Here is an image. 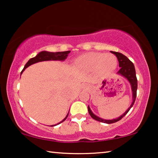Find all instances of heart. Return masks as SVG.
Instances as JSON below:
<instances>
[{"mask_svg": "<svg viewBox=\"0 0 158 158\" xmlns=\"http://www.w3.org/2000/svg\"><path fill=\"white\" fill-rule=\"evenodd\" d=\"M77 68L80 70L97 72L105 75L114 72L117 66V59L113 54L104 53L90 52L79 56L75 61Z\"/></svg>", "mask_w": 158, "mask_h": 158, "instance_id": "b5f03b06", "label": "heart"}]
</instances>
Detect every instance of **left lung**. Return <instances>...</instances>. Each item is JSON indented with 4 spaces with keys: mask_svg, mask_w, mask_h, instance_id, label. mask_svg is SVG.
<instances>
[{
    "mask_svg": "<svg viewBox=\"0 0 158 158\" xmlns=\"http://www.w3.org/2000/svg\"><path fill=\"white\" fill-rule=\"evenodd\" d=\"M112 54H115V56H117L119 61V66L120 67V69L117 72V74L120 75V76H123L126 79H127V81L130 82L131 89H132V104H131V105L130 106V107L126 110L125 112L123 113L121 116L117 117V118L113 119H104L97 117V115H95L94 113L92 112L89 106H88V112L89 113L90 116L92 117L93 119L98 122H101V123H104L106 124H112V123H116V122H118L119 120H120L123 117L125 116L127 113L130 111V110L132 108V106L135 103V99H136V96H137V79L136 77V72H135L134 64H133L132 62L127 57L124 56V55H123V54H121V53L115 52H112Z\"/></svg>",
    "mask_w": 158,
    "mask_h": 158,
    "instance_id": "1",
    "label": "left lung"
}]
</instances>
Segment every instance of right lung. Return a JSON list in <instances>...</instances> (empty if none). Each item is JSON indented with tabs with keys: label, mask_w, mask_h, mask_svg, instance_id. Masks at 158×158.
<instances>
[{
	"label": "right lung",
	"mask_w": 158,
	"mask_h": 158,
	"mask_svg": "<svg viewBox=\"0 0 158 158\" xmlns=\"http://www.w3.org/2000/svg\"><path fill=\"white\" fill-rule=\"evenodd\" d=\"M69 53H70V51H66V52H46V51H43V52H39L35 57L31 58V59L28 60L27 63L26 64L25 66H24L23 69L22 70V72H21V74H22L23 71L25 70L26 68L28 67V66L32 65V64H34L38 63V62L44 61H64V60L67 58ZM68 115H69V112L63 120L61 121L59 123H58L56 124L51 125V127L56 126L57 124H59L60 123H63V122L67 118Z\"/></svg>",
	"instance_id": "add662e5"
}]
</instances>
